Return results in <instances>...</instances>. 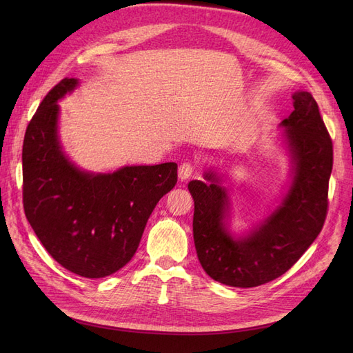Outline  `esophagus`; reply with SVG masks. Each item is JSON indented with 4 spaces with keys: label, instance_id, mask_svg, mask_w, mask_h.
<instances>
[{
    "label": "esophagus",
    "instance_id": "1",
    "mask_svg": "<svg viewBox=\"0 0 353 353\" xmlns=\"http://www.w3.org/2000/svg\"><path fill=\"white\" fill-rule=\"evenodd\" d=\"M193 172H194V166L191 165V163L184 162V163H181V165H179V169H178V176H179V179H181V181H185V179H188L191 175H193Z\"/></svg>",
    "mask_w": 353,
    "mask_h": 353
}]
</instances>
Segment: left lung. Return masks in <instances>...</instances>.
Here are the masks:
<instances>
[{
    "mask_svg": "<svg viewBox=\"0 0 353 353\" xmlns=\"http://www.w3.org/2000/svg\"><path fill=\"white\" fill-rule=\"evenodd\" d=\"M294 110L281 122L293 162V179L281 205L245 237L227 231V190L219 178L191 181L193 236L203 270L231 287H256L279 279L301 259L321 232L328 210L333 141L318 104L306 91L293 94Z\"/></svg>",
    "mask_w": 353,
    "mask_h": 353,
    "instance_id": "left-lung-1",
    "label": "left lung"
}]
</instances>
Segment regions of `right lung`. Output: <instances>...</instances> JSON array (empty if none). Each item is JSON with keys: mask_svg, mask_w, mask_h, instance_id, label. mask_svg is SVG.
<instances>
[{"mask_svg": "<svg viewBox=\"0 0 353 353\" xmlns=\"http://www.w3.org/2000/svg\"><path fill=\"white\" fill-rule=\"evenodd\" d=\"M77 85L61 79L26 128L23 208L52 259L85 279H103L132 259L157 201L176 184L178 165L125 166L113 174L73 166L59 143L57 100Z\"/></svg>", "mask_w": 353, "mask_h": 353, "instance_id": "obj_1", "label": "right lung"}]
</instances>
